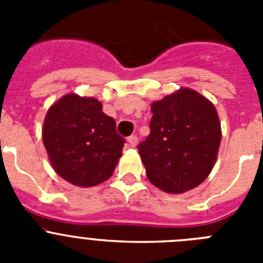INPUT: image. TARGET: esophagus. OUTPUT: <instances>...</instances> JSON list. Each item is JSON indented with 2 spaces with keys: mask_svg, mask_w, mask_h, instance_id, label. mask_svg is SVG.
<instances>
[{
  "mask_svg": "<svg viewBox=\"0 0 263 263\" xmlns=\"http://www.w3.org/2000/svg\"><path fill=\"white\" fill-rule=\"evenodd\" d=\"M127 142H129V145L132 146V147H136L137 143H138V137L137 136L127 137Z\"/></svg>",
  "mask_w": 263,
  "mask_h": 263,
  "instance_id": "obj_1",
  "label": "esophagus"
}]
</instances>
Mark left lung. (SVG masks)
<instances>
[{
	"label": "left lung",
	"instance_id": "left-lung-1",
	"mask_svg": "<svg viewBox=\"0 0 263 263\" xmlns=\"http://www.w3.org/2000/svg\"><path fill=\"white\" fill-rule=\"evenodd\" d=\"M150 134L137 146L148 180L168 194H182L210 175L221 141L217 111L188 88L152 105Z\"/></svg>",
	"mask_w": 263,
	"mask_h": 263
}]
</instances>
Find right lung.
<instances>
[{
    "mask_svg": "<svg viewBox=\"0 0 263 263\" xmlns=\"http://www.w3.org/2000/svg\"><path fill=\"white\" fill-rule=\"evenodd\" d=\"M43 143L53 170L67 182L92 187L110 178L125 138L93 97L67 95L53 104L43 124Z\"/></svg>",
    "mask_w": 263,
    "mask_h": 263,
    "instance_id": "1",
    "label": "right lung"
}]
</instances>
